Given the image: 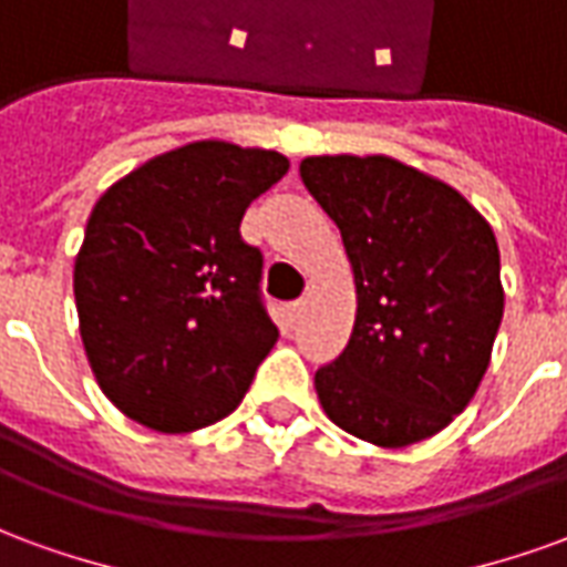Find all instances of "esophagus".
<instances>
[{"mask_svg":"<svg viewBox=\"0 0 567 567\" xmlns=\"http://www.w3.org/2000/svg\"><path fill=\"white\" fill-rule=\"evenodd\" d=\"M288 309H291V319H300V316H303V309H307V300H295Z\"/></svg>","mask_w":567,"mask_h":567,"instance_id":"34e87169","label":"esophagus"}]
</instances>
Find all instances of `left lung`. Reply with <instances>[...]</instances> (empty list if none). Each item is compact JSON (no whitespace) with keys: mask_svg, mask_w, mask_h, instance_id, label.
<instances>
[{"mask_svg":"<svg viewBox=\"0 0 567 567\" xmlns=\"http://www.w3.org/2000/svg\"><path fill=\"white\" fill-rule=\"evenodd\" d=\"M300 178L343 234L355 328L316 392L333 425L401 450L437 434L474 398L504 316L486 218L392 157H307Z\"/></svg>","mask_w":567,"mask_h":567,"instance_id":"8db88e82","label":"left lung"}]
</instances>
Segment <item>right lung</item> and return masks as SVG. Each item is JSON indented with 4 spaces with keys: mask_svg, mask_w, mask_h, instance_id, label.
<instances>
[{
    "mask_svg": "<svg viewBox=\"0 0 567 567\" xmlns=\"http://www.w3.org/2000/svg\"><path fill=\"white\" fill-rule=\"evenodd\" d=\"M288 173L276 151L194 142L93 206L75 260L81 340L105 398L163 434L230 416L279 340L239 224Z\"/></svg>",
    "mask_w": 567,
    "mask_h": 567,
    "instance_id": "add662e5",
    "label": "right lung"
}]
</instances>
